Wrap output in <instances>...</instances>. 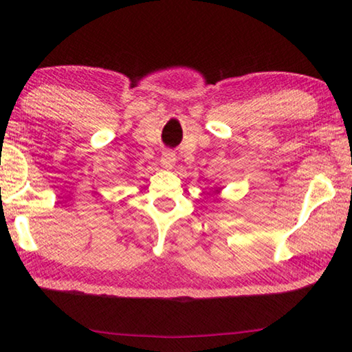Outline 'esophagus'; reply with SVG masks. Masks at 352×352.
I'll return each instance as SVG.
<instances>
[{
  "instance_id": "34e87169",
  "label": "esophagus",
  "mask_w": 352,
  "mask_h": 352,
  "mask_svg": "<svg viewBox=\"0 0 352 352\" xmlns=\"http://www.w3.org/2000/svg\"><path fill=\"white\" fill-rule=\"evenodd\" d=\"M175 163V153L170 151H166L162 153V164L164 168H172V164Z\"/></svg>"
}]
</instances>
